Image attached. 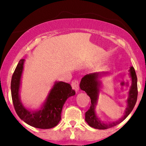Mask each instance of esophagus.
I'll return each instance as SVG.
<instances>
[{
  "mask_svg": "<svg viewBox=\"0 0 146 146\" xmlns=\"http://www.w3.org/2000/svg\"><path fill=\"white\" fill-rule=\"evenodd\" d=\"M71 86H72V88L73 90H74L76 91V92L78 91V90H79L78 81L76 80H73L72 82Z\"/></svg>",
  "mask_w": 146,
  "mask_h": 146,
  "instance_id": "esophagus-1",
  "label": "esophagus"
}]
</instances>
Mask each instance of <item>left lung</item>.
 I'll return each mask as SVG.
<instances>
[{"label":"left lung","instance_id":"obj_1","mask_svg":"<svg viewBox=\"0 0 146 146\" xmlns=\"http://www.w3.org/2000/svg\"><path fill=\"white\" fill-rule=\"evenodd\" d=\"M129 76L131 80V85L128 92V98L127 99V107L123 113V115L118 120L113 122L105 123L98 118L96 112L98 101L99 98L100 92L101 90L100 78L108 74V72H94L84 76L81 80L80 88L82 90L86 92L91 100V105L88 110L85 113V120L90 126L95 129H106L110 128L115 125L119 124L124 120L131 113L134 108L137 98V76L135 70L133 66L129 70Z\"/></svg>","mask_w":146,"mask_h":146}]
</instances>
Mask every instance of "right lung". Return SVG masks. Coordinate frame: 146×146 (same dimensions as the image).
<instances>
[{
    "mask_svg": "<svg viewBox=\"0 0 146 146\" xmlns=\"http://www.w3.org/2000/svg\"><path fill=\"white\" fill-rule=\"evenodd\" d=\"M25 59L19 61L11 80V95L15 111L20 118L31 126L40 129H50L58 125L61 119V112L66 100L75 95L70 84L55 82L44 102L38 110L27 109L22 103L20 87Z\"/></svg>",
    "mask_w": 146,
    "mask_h": 146,
    "instance_id": "right-lung-1",
    "label": "right lung"
}]
</instances>
